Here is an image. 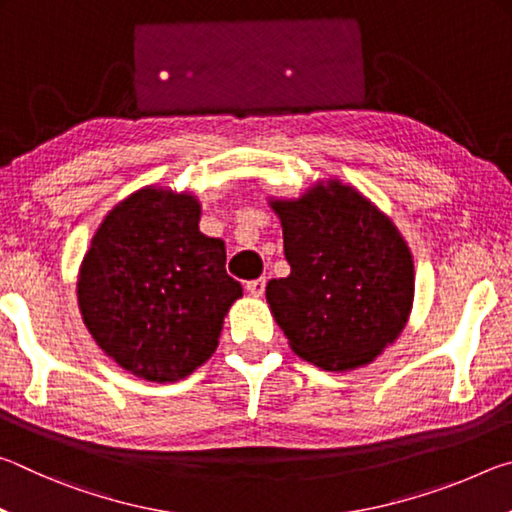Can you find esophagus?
Masks as SVG:
<instances>
[{"instance_id": "obj_1", "label": "esophagus", "mask_w": 512, "mask_h": 512, "mask_svg": "<svg viewBox=\"0 0 512 512\" xmlns=\"http://www.w3.org/2000/svg\"><path fill=\"white\" fill-rule=\"evenodd\" d=\"M264 287H266V280L264 277H259V280H250L248 284H246V291L250 293V296H255V298H259L264 293Z\"/></svg>"}]
</instances>
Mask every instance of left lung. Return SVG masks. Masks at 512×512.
Listing matches in <instances>:
<instances>
[{
  "label": "left lung",
  "instance_id": "left-lung-1",
  "mask_svg": "<svg viewBox=\"0 0 512 512\" xmlns=\"http://www.w3.org/2000/svg\"><path fill=\"white\" fill-rule=\"evenodd\" d=\"M284 237L289 277L266 302L291 350L332 372L375 361L409 323L415 293L411 248L388 214L339 178L298 198H268Z\"/></svg>",
  "mask_w": 512,
  "mask_h": 512
}]
</instances>
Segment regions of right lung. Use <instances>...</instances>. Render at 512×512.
Listing matches in <instances>:
<instances>
[{"label":"right lung","instance_id":"obj_1","mask_svg":"<svg viewBox=\"0 0 512 512\" xmlns=\"http://www.w3.org/2000/svg\"><path fill=\"white\" fill-rule=\"evenodd\" d=\"M201 201L142 187L103 216L79 266L76 298L92 339L131 375L167 384L212 357L235 300L225 244L198 230Z\"/></svg>","mask_w":512,"mask_h":512}]
</instances>
